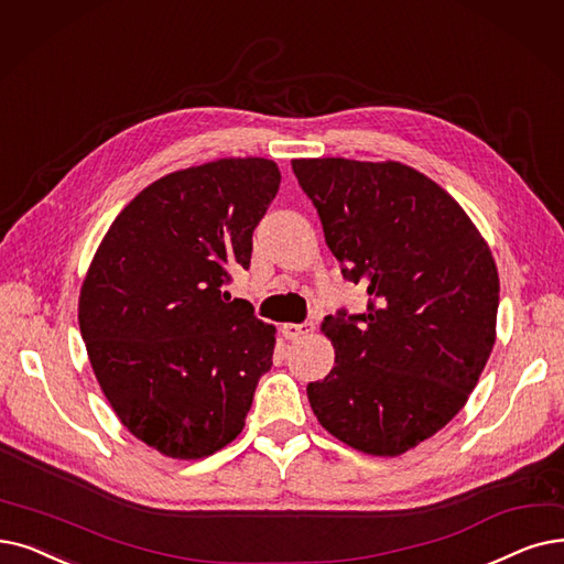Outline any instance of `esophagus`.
<instances>
[{"mask_svg": "<svg viewBox=\"0 0 564 564\" xmlns=\"http://www.w3.org/2000/svg\"><path fill=\"white\" fill-rule=\"evenodd\" d=\"M313 323H302V325H295V323H288L281 327V334L288 338V340H300V338H306L313 334Z\"/></svg>", "mask_w": 564, "mask_h": 564, "instance_id": "34e87169", "label": "esophagus"}]
</instances>
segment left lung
<instances>
[{
  "label": "left lung",
  "mask_w": 564,
  "mask_h": 564,
  "mask_svg": "<svg viewBox=\"0 0 564 564\" xmlns=\"http://www.w3.org/2000/svg\"><path fill=\"white\" fill-rule=\"evenodd\" d=\"M325 241L371 297L359 315H327L336 352L311 408L334 437L371 456H401L447 426L496 343L500 279L470 216L399 161L295 159Z\"/></svg>",
  "instance_id": "obj_1"
}]
</instances>
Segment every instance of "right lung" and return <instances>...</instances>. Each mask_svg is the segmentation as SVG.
Listing matches in <instances>:
<instances>
[{
  "label": "right lung",
  "mask_w": 564,
  "mask_h": 564,
  "mask_svg": "<svg viewBox=\"0 0 564 564\" xmlns=\"http://www.w3.org/2000/svg\"><path fill=\"white\" fill-rule=\"evenodd\" d=\"M281 184L269 159L170 173L119 212L80 288L78 323L119 422L163 456L205 458L241 433L274 325L221 288L251 264Z\"/></svg>",
  "instance_id": "add662e5"
}]
</instances>
